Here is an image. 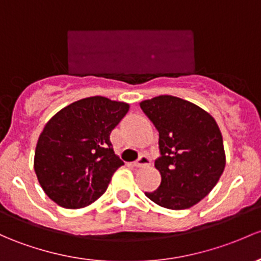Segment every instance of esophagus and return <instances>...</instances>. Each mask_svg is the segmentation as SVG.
Here are the masks:
<instances>
[{
    "label": "esophagus",
    "instance_id": "obj_1",
    "mask_svg": "<svg viewBox=\"0 0 261 261\" xmlns=\"http://www.w3.org/2000/svg\"><path fill=\"white\" fill-rule=\"evenodd\" d=\"M150 164H151V160H150V159L147 158V156L142 155V156H140L139 160L135 161V163H134L133 165L135 166V167H144V166L150 165Z\"/></svg>",
    "mask_w": 261,
    "mask_h": 261
}]
</instances>
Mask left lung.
I'll return each mask as SVG.
<instances>
[{
	"label": "left lung",
	"mask_w": 261,
	"mask_h": 261,
	"mask_svg": "<svg viewBox=\"0 0 261 261\" xmlns=\"http://www.w3.org/2000/svg\"><path fill=\"white\" fill-rule=\"evenodd\" d=\"M159 131L161 175L151 201L171 210L189 209L218 184L226 159L220 128L205 110L180 97L160 95L140 102Z\"/></svg>",
	"instance_id": "1"
}]
</instances>
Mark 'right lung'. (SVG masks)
Wrapping results in <instances>:
<instances>
[{"mask_svg":"<svg viewBox=\"0 0 261 261\" xmlns=\"http://www.w3.org/2000/svg\"><path fill=\"white\" fill-rule=\"evenodd\" d=\"M130 105L92 96L70 103L48 120L37 140L34 169L41 188L65 209H81L108 189L123 165L110 134Z\"/></svg>","mask_w":261,"mask_h":261,"instance_id":"add662e5","label":"right lung"}]
</instances>
